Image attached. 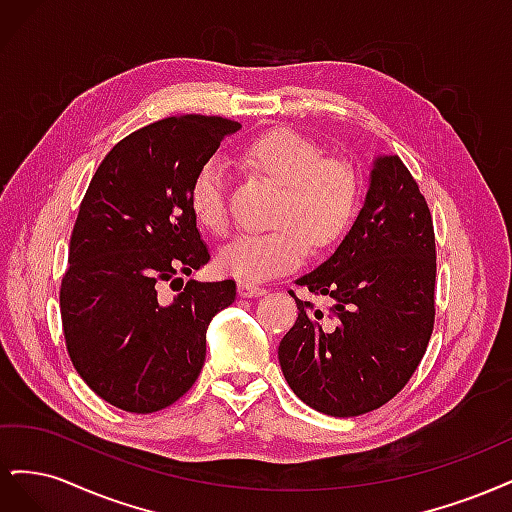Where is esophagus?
I'll return each mask as SVG.
<instances>
[{
	"label": "esophagus",
	"instance_id": "34e87169",
	"mask_svg": "<svg viewBox=\"0 0 512 512\" xmlns=\"http://www.w3.org/2000/svg\"><path fill=\"white\" fill-rule=\"evenodd\" d=\"M239 294L243 299H254V297H262V294H267V288L256 286L252 282H239Z\"/></svg>",
	"mask_w": 512,
	"mask_h": 512
}]
</instances>
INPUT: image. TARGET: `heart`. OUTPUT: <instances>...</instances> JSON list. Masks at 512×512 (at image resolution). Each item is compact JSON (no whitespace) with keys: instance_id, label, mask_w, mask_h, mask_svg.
I'll list each match as a JSON object with an SVG mask.
<instances>
[{"instance_id":"1","label":"heart","mask_w":512,"mask_h":512,"mask_svg":"<svg viewBox=\"0 0 512 512\" xmlns=\"http://www.w3.org/2000/svg\"><path fill=\"white\" fill-rule=\"evenodd\" d=\"M243 160L280 183L269 230L241 232L218 256L224 273L262 282L297 269L312 252H324L346 235L359 209V179L339 158H322L316 143L280 128L247 145ZM190 207L198 224L224 235L228 230L226 168L218 158L196 170Z\"/></svg>"}]
</instances>
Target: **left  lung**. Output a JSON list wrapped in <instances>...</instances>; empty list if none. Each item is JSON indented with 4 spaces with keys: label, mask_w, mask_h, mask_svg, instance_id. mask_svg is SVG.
<instances>
[{
    "label": "left lung",
    "mask_w": 512,
    "mask_h": 512,
    "mask_svg": "<svg viewBox=\"0 0 512 512\" xmlns=\"http://www.w3.org/2000/svg\"><path fill=\"white\" fill-rule=\"evenodd\" d=\"M333 299L331 320L307 301L277 348L309 408L359 416L404 389L433 331L436 239L429 207L397 156H376L363 207L337 250L294 280Z\"/></svg>",
    "instance_id": "1"
}]
</instances>
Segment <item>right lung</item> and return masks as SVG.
I'll return each mask as SVG.
<instances>
[{"instance_id": "add662e5", "label": "right lung", "mask_w": 512, "mask_h": 512, "mask_svg": "<svg viewBox=\"0 0 512 512\" xmlns=\"http://www.w3.org/2000/svg\"><path fill=\"white\" fill-rule=\"evenodd\" d=\"M239 128L205 115L156 121L108 151L89 183L59 305L74 369L111 406L149 414L188 393L209 322L237 297L232 280H190L175 297L162 288L209 262L190 185Z\"/></svg>"}]
</instances>
